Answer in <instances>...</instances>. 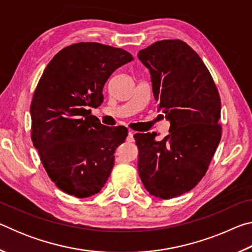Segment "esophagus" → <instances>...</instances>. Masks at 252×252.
<instances>
[{
    "label": "esophagus",
    "mask_w": 252,
    "mask_h": 252,
    "mask_svg": "<svg viewBox=\"0 0 252 252\" xmlns=\"http://www.w3.org/2000/svg\"><path fill=\"white\" fill-rule=\"evenodd\" d=\"M133 135H134V132H133V131H129V133H127V138H126L127 141H129V142H133V140H134Z\"/></svg>",
    "instance_id": "obj_1"
}]
</instances>
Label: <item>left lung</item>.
<instances>
[{
  "mask_svg": "<svg viewBox=\"0 0 252 252\" xmlns=\"http://www.w3.org/2000/svg\"><path fill=\"white\" fill-rule=\"evenodd\" d=\"M150 72L158 111L170 122L169 134H134L138 171L151 195L171 199L190 191L206 174L221 139V102L201 58L180 40H163L139 51Z\"/></svg>",
  "mask_w": 252,
  "mask_h": 252,
  "instance_id": "8db88e82",
  "label": "left lung"
}]
</instances>
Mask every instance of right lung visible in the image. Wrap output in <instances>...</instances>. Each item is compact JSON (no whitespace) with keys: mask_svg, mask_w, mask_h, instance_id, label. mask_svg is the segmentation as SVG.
<instances>
[{"mask_svg":"<svg viewBox=\"0 0 252 252\" xmlns=\"http://www.w3.org/2000/svg\"><path fill=\"white\" fill-rule=\"evenodd\" d=\"M132 60L122 49L81 42L60 51L46 65L30 108L32 142L63 192L91 197L108 180L127 129L101 125L90 108L101 105L110 75Z\"/></svg>","mask_w":252,"mask_h":252,"instance_id":"right-lung-1","label":"right lung"}]
</instances>
